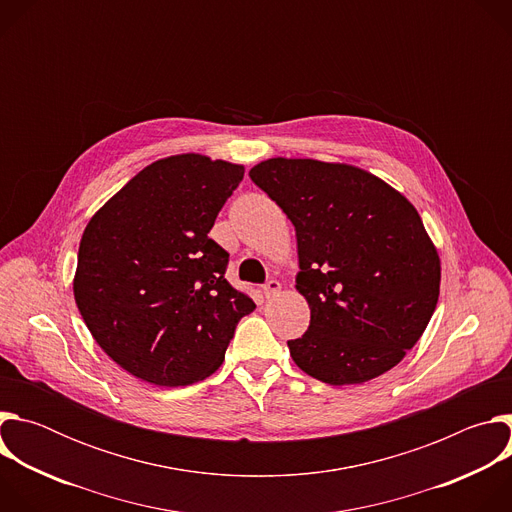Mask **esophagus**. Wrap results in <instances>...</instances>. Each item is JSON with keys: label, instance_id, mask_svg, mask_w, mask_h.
Masks as SVG:
<instances>
[{"label": "esophagus", "instance_id": "obj_1", "mask_svg": "<svg viewBox=\"0 0 512 512\" xmlns=\"http://www.w3.org/2000/svg\"><path fill=\"white\" fill-rule=\"evenodd\" d=\"M263 294L265 298H275L281 294V283L277 279H269L265 285H263Z\"/></svg>", "mask_w": 512, "mask_h": 512}]
</instances>
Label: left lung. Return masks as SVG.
<instances>
[{"mask_svg":"<svg viewBox=\"0 0 512 512\" xmlns=\"http://www.w3.org/2000/svg\"><path fill=\"white\" fill-rule=\"evenodd\" d=\"M249 176L296 227L310 326L287 342L291 358L334 387L391 371L440 298L442 261L415 206L350 164L269 158Z\"/></svg>","mask_w":512,"mask_h":512,"instance_id":"8db88e82","label":"left lung"}]
</instances>
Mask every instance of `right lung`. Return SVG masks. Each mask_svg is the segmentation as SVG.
Wrapping results in <instances>:
<instances>
[{
	"instance_id": "1",
	"label": "right lung",
	"mask_w": 512,
	"mask_h": 512,
	"mask_svg": "<svg viewBox=\"0 0 512 512\" xmlns=\"http://www.w3.org/2000/svg\"><path fill=\"white\" fill-rule=\"evenodd\" d=\"M243 174L202 154L162 158L91 216L72 291L97 344L133 377L158 387L210 377L255 310L208 237Z\"/></svg>"
}]
</instances>
